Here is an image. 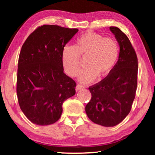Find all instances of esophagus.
Listing matches in <instances>:
<instances>
[{
    "instance_id": "esophagus-1",
    "label": "esophagus",
    "mask_w": 155,
    "mask_h": 155,
    "mask_svg": "<svg viewBox=\"0 0 155 155\" xmlns=\"http://www.w3.org/2000/svg\"><path fill=\"white\" fill-rule=\"evenodd\" d=\"M83 88H84V86L81 85V84H78V85L76 86V87H75V90L76 91H79V90H82V89H83Z\"/></svg>"
}]
</instances>
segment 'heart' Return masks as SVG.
Segmentation results:
<instances>
[{
	"instance_id": "obj_1",
	"label": "heart",
	"mask_w": 155,
	"mask_h": 155,
	"mask_svg": "<svg viewBox=\"0 0 155 155\" xmlns=\"http://www.w3.org/2000/svg\"><path fill=\"white\" fill-rule=\"evenodd\" d=\"M118 56L119 46L115 39L87 31L78 38L75 46L63 48L61 61L67 75L75 78L80 71V57H85L86 66L80 71L78 79L82 83H88L97 76L104 78L109 75L117 63Z\"/></svg>"
}]
</instances>
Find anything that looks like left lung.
<instances>
[{
	"label": "left lung",
	"instance_id": "obj_1",
	"mask_svg": "<svg viewBox=\"0 0 155 155\" xmlns=\"http://www.w3.org/2000/svg\"><path fill=\"white\" fill-rule=\"evenodd\" d=\"M120 46L118 60L107 77L89 87L92 97L86 105L88 118L106 127L120 124L130 113L137 83V58L128 37L116 27H110Z\"/></svg>",
	"mask_w": 155,
	"mask_h": 155
}]
</instances>
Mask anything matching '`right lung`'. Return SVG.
Returning <instances> with one entry per match:
<instances>
[{
	"label": "right lung",
	"mask_w": 155,
	"mask_h": 155,
	"mask_svg": "<svg viewBox=\"0 0 155 155\" xmlns=\"http://www.w3.org/2000/svg\"><path fill=\"white\" fill-rule=\"evenodd\" d=\"M78 31L44 25L31 32L21 48L17 76L20 107L33 124L56 123L64 101L75 94L76 82L63 72V48Z\"/></svg>",
	"instance_id": "1"
}]
</instances>
